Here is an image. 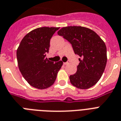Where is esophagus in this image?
Instances as JSON below:
<instances>
[{
  "mask_svg": "<svg viewBox=\"0 0 121 121\" xmlns=\"http://www.w3.org/2000/svg\"><path fill=\"white\" fill-rule=\"evenodd\" d=\"M69 63H70V62H68V61H67V62H64V63H63V64H64L65 65H66L69 64Z\"/></svg>",
  "mask_w": 121,
  "mask_h": 121,
  "instance_id": "obj_1",
  "label": "esophagus"
}]
</instances>
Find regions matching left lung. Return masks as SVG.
Wrapping results in <instances>:
<instances>
[{
  "mask_svg": "<svg viewBox=\"0 0 121 121\" xmlns=\"http://www.w3.org/2000/svg\"><path fill=\"white\" fill-rule=\"evenodd\" d=\"M72 44L74 53L80 57L77 71L70 76V82L80 89L95 85L101 78L107 63V48L99 36L82 26H68L58 31Z\"/></svg>",
  "mask_w": 121,
  "mask_h": 121,
  "instance_id": "8db88e82",
  "label": "left lung"
}]
</instances>
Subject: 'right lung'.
<instances>
[{
	"instance_id": "right-lung-1",
	"label": "right lung",
	"mask_w": 121,
	"mask_h": 121,
	"mask_svg": "<svg viewBox=\"0 0 121 121\" xmlns=\"http://www.w3.org/2000/svg\"><path fill=\"white\" fill-rule=\"evenodd\" d=\"M59 27L35 29L24 37L17 50L18 66L29 85L45 89L54 83L63 62L50 61L46 58L50 39Z\"/></svg>"
}]
</instances>
